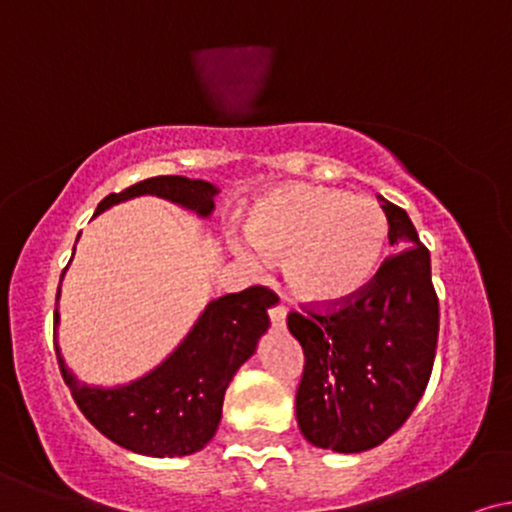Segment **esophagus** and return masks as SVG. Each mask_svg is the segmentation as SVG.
Instances as JSON below:
<instances>
[{"instance_id": "1", "label": "esophagus", "mask_w": 512, "mask_h": 512, "mask_svg": "<svg viewBox=\"0 0 512 512\" xmlns=\"http://www.w3.org/2000/svg\"><path fill=\"white\" fill-rule=\"evenodd\" d=\"M269 320H272L274 327H284L286 325V308L281 303H274L269 308Z\"/></svg>"}]
</instances>
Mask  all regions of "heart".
I'll list each match as a JSON object with an SVG mask.
<instances>
[{
	"label": "heart",
	"instance_id": "heart-1",
	"mask_svg": "<svg viewBox=\"0 0 512 512\" xmlns=\"http://www.w3.org/2000/svg\"><path fill=\"white\" fill-rule=\"evenodd\" d=\"M248 238L262 255L286 257L289 284L308 301H342L373 279L387 219L373 199L286 185L252 209Z\"/></svg>",
	"mask_w": 512,
	"mask_h": 512
}]
</instances>
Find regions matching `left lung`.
Listing matches in <instances>:
<instances>
[{
	"label": "left lung",
	"mask_w": 512,
	"mask_h": 512,
	"mask_svg": "<svg viewBox=\"0 0 512 512\" xmlns=\"http://www.w3.org/2000/svg\"><path fill=\"white\" fill-rule=\"evenodd\" d=\"M390 245L363 289L330 308L303 305L286 325L303 346L296 419L315 448L363 452L397 431L424 395L438 344L431 255L407 211L378 197Z\"/></svg>",
	"instance_id": "obj_1"
}]
</instances>
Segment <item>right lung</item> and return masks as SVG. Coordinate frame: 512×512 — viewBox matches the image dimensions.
<instances>
[{
	"instance_id": "right-lung-1",
	"label": "right lung",
	"mask_w": 512,
	"mask_h": 512,
	"mask_svg": "<svg viewBox=\"0 0 512 512\" xmlns=\"http://www.w3.org/2000/svg\"><path fill=\"white\" fill-rule=\"evenodd\" d=\"M216 192L211 182L158 175L108 195L98 204L96 214L125 199L156 195L199 216H209ZM276 301L279 298L267 286H250L216 298L204 308L178 349L161 366L129 385H81L57 351L62 378L81 414L113 443L149 457L192 455L214 438L226 387L236 370L255 354L257 342L269 327L267 310ZM57 322L60 313L55 308V327Z\"/></svg>"
}]
</instances>
